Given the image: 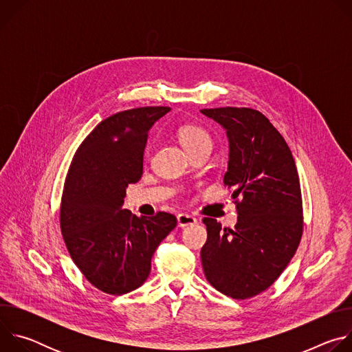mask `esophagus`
<instances>
[{
  "label": "esophagus",
  "mask_w": 352,
  "mask_h": 352,
  "mask_svg": "<svg viewBox=\"0 0 352 352\" xmlns=\"http://www.w3.org/2000/svg\"><path fill=\"white\" fill-rule=\"evenodd\" d=\"M177 221H178V226L179 227H186V226H193L196 224V219L190 214H186V213H181L177 216Z\"/></svg>",
  "instance_id": "obj_1"
}]
</instances>
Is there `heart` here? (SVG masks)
<instances>
[{
    "mask_svg": "<svg viewBox=\"0 0 352 352\" xmlns=\"http://www.w3.org/2000/svg\"><path fill=\"white\" fill-rule=\"evenodd\" d=\"M178 139L189 155L197 152L199 148L212 147V138L209 132L205 128L195 124L182 125L178 129ZM148 150H146V157H148Z\"/></svg>",
    "mask_w": 352,
    "mask_h": 352,
    "instance_id": "heart-1",
    "label": "heart"
}]
</instances>
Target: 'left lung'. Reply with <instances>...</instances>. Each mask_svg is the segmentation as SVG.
<instances>
[{"instance_id": "1", "label": "left lung", "mask_w": 352, "mask_h": 352, "mask_svg": "<svg viewBox=\"0 0 352 352\" xmlns=\"http://www.w3.org/2000/svg\"><path fill=\"white\" fill-rule=\"evenodd\" d=\"M200 111L227 131L230 160L224 186L232 189L238 213L232 230H221L216 219H204L208 230V241L200 250L204 272L224 295L252 298L278 278L302 236L296 166L284 138L258 110Z\"/></svg>"}]
</instances>
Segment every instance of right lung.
Returning a JSON list of instances; mask_svg holds the SVG:
<instances>
[{"instance_id": "1", "label": "right lung", "mask_w": 352, "mask_h": 352, "mask_svg": "<svg viewBox=\"0 0 352 352\" xmlns=\"http://www.w3.org/2000/svg\"><path fill=\"white\" fill-rule=\"evenodd\" d=\"M170 107H139L100 122L80 143L61 199L60 226L68 252L100 291L122 295L148 277L152 256L175 228V216L138 217L122 209L125 189L140 179L152 125Z\"/></svg>"}]
</instances>
